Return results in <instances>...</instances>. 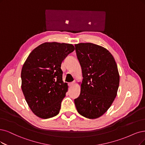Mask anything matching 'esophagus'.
Instances as JSON below:
<instances>
[{"instance_id": "obj_1", "label": "esophagus", "mask_w": 145, "mask_h": 145, "mask_svg": "<svg viewBox=\"0 0 145 145\" xmlns=\"http://www.w3.org/2000/svg\"><path fill=\"white\" fill-rule=\"evenodd\" d=\"M74 82H70V83H69V87H72L73 85L74 84Z\"/></svg>"}]
</instances>
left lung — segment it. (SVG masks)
I'll return each instance as SVG.
<instances>
[{
  "label": "left lung",
  "mask_w": 145,
  "mask_h": 145,
  "mask_svg": "<svg viewBox=\"0 0 145 145\" xmlns=\"http://www.w3.org/2000/svg\"><path fill=\"white\" fill-rule=\"evenodd\" d=\"M74 46L83 77L81 93L74 104L80 115L97 118L109 109L116 96L120 84L117 64L104 47L92 43Z\"/></svg>",
  "instance_id": "1"
}]
</instances>
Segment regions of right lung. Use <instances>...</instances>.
<instances>
[{
	"label": "right lung",
	"instance_id": "obj_1",
	"mask_svg": "<svg viewBox=\"0 0 145 145\" xmlns=\"http://www.w3.org/2000/svg\"><path fill=\"white\" fill-rule=\"evenodd\" d=\"M74 50L73 45L45 42L32 51L21 70V89L35 115L47 119L59 114L68 89L63 81L62 61Z\"/></svg>",
	"mask_w": 145,
	"mask_h": 145
}]
</instances>
